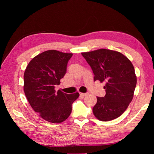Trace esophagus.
Instances as JSON below:
<instances>
[{
  "mask_svg": "<svg viewBox=\"0 0 154 154\" xmlns=\"http://www.w3.org/2000/svg\"><path fill=\"white\" fill-rule=\"evenodd\" d=\"M80 96H86V95L87 94V93H82V92H80Z\"/></svg>",
  "mask_w": 154,
  "mask_h": 154,
  "instance_id": "obj_1",
  "label": "esophagus"
}]
</instances>
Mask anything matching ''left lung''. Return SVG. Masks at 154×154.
<instances>
[{
	"label": "left lung",
	"instance_id": "1",
	"mask_svg": "<svg viewBox=\"0 0 154 154\" xmlns=\"http://www.w3.org/2000/svg\"><path fill=\"white\" fill-rule=\"evenodd\" d=\"M91 67L94 80L105 81L106 94L97 97L92 112L102 122H109L122 115L132 101L137 83L132 63L118 51L106 49L82 53Z\"/></svg>",
	"mask_w": 154,
	"mask_h": 154
}]
</instances>
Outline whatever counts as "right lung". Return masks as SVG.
<instances>
[{"instance_id":"1","label":"right lung","mask_w":154,"mask_h":154,"mask_svg":"<svg viewBox=\"0 0 154 154\" xmlns=\"http://www.w3.org/2000/svg\"><path fill=\"white\" fill-rule=\"evenodd\" d=\"M72 53L49 50L36 56L27 66L24 74V90L30 105L47 122L59 123L67 119L72 104L79 93L66 94L58 90L60 80L67 72Z\"/></svg>"}]
</instances>
